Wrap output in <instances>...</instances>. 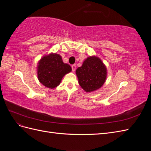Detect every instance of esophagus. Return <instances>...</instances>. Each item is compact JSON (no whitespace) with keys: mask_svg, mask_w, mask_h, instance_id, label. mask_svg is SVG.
<instances>
[{"mask_svg":"<svg viewBox=\"0 0 151 151\" xmlns=\"http://www.w3.org/2000/svg\"><path fill=\"white\" fill-rule=\"evenodd\" d=\"M76 66L75 64L72 65V71H73V72H74V71L76 70Z\"/></svg>","mask_w":151,"mask_h":151,"instance_id":"obj_1","label":"esophagus"}]
</instances>
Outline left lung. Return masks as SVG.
I'll use <instances>...</instances> for the list:
<instances>
[{
  "mask_svg": "<svg viewBox=\"0 0 151 151\" xmlns=\"http://www.w3.org/2000/svg\"><path fill=\"white\" fill-rule=\"evenodd\" d=\"M76 75L79 84L86 92L90 93L99 89L107 76L106 67L98 57H89L81 67L77 68Z\"/></svg>",
  "mask_w": 151,
  "mask_h": 151,
  "instance_id": "left-lung-1",
  "label": "left lung"
}]
</instances>
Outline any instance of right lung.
<instances>
[{
    "label": "right lung",
    "instance_id": "1",
    "mask_svg": "<svg viewBox=\"0 0 151 151\" xmlns=\"http://www.w3.org/2000/svg\"><path fill=\"white\" fill-rule=\"evenodd\" d=\"M71 67L64 63L60 55L50 53L41 58L38 63L37 74L39 81L47 88L53 89L59 84Z\"/></svg>",
    "mask_w": 151,
    "mask_h": 151
}]
</instances>
